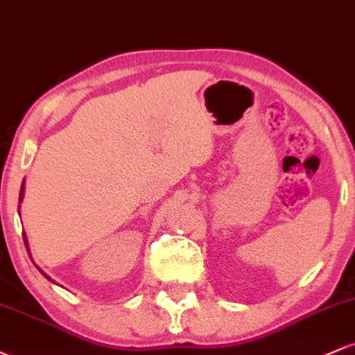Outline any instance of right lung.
<instances>
[{
	"mask_svg": "<svg viewBox=\"0 0 355 355\" xmlns=\"http://www.w3.org/2000/svg\"><path fill=\"white\" fill-rule=\"evenodd\" d=\"M21 200H23V187H21V191H19V202H21ZM23 240H24V245H26V248H28V240H26V235H24V234H23ZM28 252H30V250H28ZM40 272H42V274H43L44 277H46L48 280H51L50 277H48L46 274H44V272L42 270V268H40Z\"/></svg>",
	"mask_w": 355,
	"mask_h": 355,
	"instance_id": "right-lung-1",
	"label": "right lung"
}]
</instances>
